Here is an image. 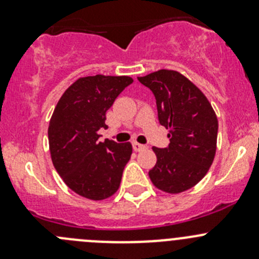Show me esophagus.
<instances>
[{"instance_id":"1","label":"esophagus","mask_w":259,"mask_h":259,"mask_svg":"<svg viewBox=\"0 0 259 259\" xmlns=\"http://www.w3.org/2000/svg\"><path fill=\"white\" fill-rule=\"evenodd\" d=\"M132 146H134V150L136 152H141V150H145L146 149V145H143V144H139L137 141H134L132 143Z\"/></svg>"}]
</instances>
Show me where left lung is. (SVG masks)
Instances as JSON below:
<instances>
[{
	"mask_svg": "<svg viewBox=\"0 0 259 259\" xmlns=\"http://www.w3.org/2000/svg\"><path fill=\"white\" fill-rule=\"evenodd\" d=\"M155 97L158 120L168 130L167 148H153L157 163L149 178L158 189L188 191L206 175L214 161L218 119L209 100L178 71L159 70L137 77Z\"/></svg>",
	"mask_w": 259,
	"mask_h": 259,
	"instance_id": "obj_1",
	"label": "left lung"
}]
</instances>
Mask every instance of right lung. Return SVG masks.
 Segmentation results:
<instances>
[{"label": "right lung", "mask_w": 259, "mask_h": 259, "mask_svg": "<svg viewBox=\"0 0 259 259\" xmlns=\"http://www.w3.org/2000/svg\"><path fill=\"white\" fill-rule=\"evenodd\" d=\"M132 81L130 76L80 77L62 95L50 119L53 164L68 188L89 200L113 196L131 158V143H102L98 130L107 128L106 111Z\"/></svg>", "instance_id": "right-lung-1"}]
</instances>
